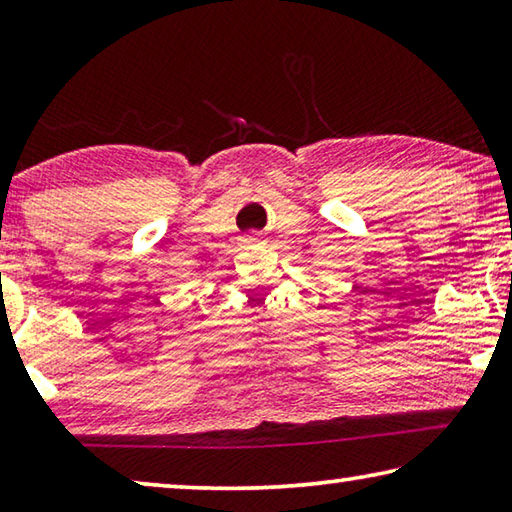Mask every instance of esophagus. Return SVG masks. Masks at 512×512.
Segmentation results:
<instances>
[{
	"instance_id": "obj_1",
	"label": "esophagus",
	"mask_w": 512,
	"mask_h": 512,
	"mask_svg": "<svg viewBox=\"0 0 512 512\" xmlns=\"http://www.w3.org/2000/svg\"><path fill=\"white\" fill-rule=\"evenodd\" d=\"M248 241H262V239H259L257 235H250V237H248Z\"/></svg>"
}]
</instances>
